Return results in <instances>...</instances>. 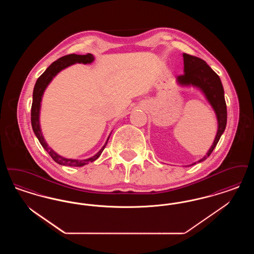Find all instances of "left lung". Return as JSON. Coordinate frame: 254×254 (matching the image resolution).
I'll use <instances>...</instances> for the list:
<instances>
[{"label":"left lung","mask_w":254,"mask_h":254,"mask_svg":"<svg viewBox=\"0 0 254 254\" xmlns=\"http://www.w3.org/2000/svg\"><path fill=\"white\" fill-rule=\"evenodd\" d=\"M183 57L185 73L176 78L178 84L184 86L193 85L198 87L205 94L206 100L214 109L217 117L218 130L214 142L205 156L198 161V163H200L205 161L211 154L220 140V137L225 131L227 126V105L220 77L211 69V67L205 61L192 55L184 53Z\"/></svg>","instance_id":"left-lung-1"}]
</instances>
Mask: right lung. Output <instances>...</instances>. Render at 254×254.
<instances>
[{"label": "right lung", "mask_w": 254, "mask_h": 254, "mask_svg": "<svg viewBox=\"0 0 254 254\" xmlns=\"http://www.w3.org/2000/svg\"><path fill=\"white\" fill-rule=\"evenodd\" d=\"M94 61V57L92 54L87 53L86 55H77V54H69V55H65L64 57H61L60 59H58L55 62H53L49 67L46 69V71L43 73L37 80L36 84L33 89V100H32V106H31V126H32V129L35 133L40 144L42 146L49 152V155L51 158L58 163L59 165L62 166H68V167H83L85 165H87L89 162H94L99 156L102 154L103 150L105 149L106 145L108 144V141L109 139L108 138L106 144L103 145V147L99 150V152L95 154L93 157L88 158L85 160H74V159H66V158L62 157L60 155H58L55 151H53L49 145L47 144L43 134L41 130V127H40V109H41V102H42V97L43 94L47 88V86L49 85V83L52 81V79L60 72L61 70L64 69L65 67L74 64L76 63H83V64H90Z\"/></svg>", "instance_id": "right-lung-1"}]
</instances>
